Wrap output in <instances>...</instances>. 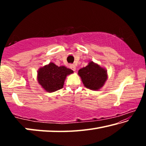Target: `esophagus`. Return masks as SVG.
<instances>
[{
    "label": "esophagus",
    "instance_id": "obj_1",
    "mask_svg": "<svg viewBox=\"0 0 146 146\" xmlns=\"http://www.w3.org/2000/svg\"><path fill=\"white\" fill-rule=\"evenodd\" d=\"M70 68L73 71H75L76 70V66L75 65H73V64H70Z\"/></svg>",
    "mask_w": 146,
    "mask_h": 146
}]
</instances>
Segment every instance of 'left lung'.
I'll list each match as a JSON object with an SVG mask.
<instances>
[{"instance_id":"1","label":"left lung","mask_w":146,"mask_h":146,"mask_svg":"<svg viewBox=\"0 0 146 146\" xmlns=\"http://www.w3.org/2000/svg\"><path fill=\"white\" fill-rule=\"evenodd\" d=\"M78 75L86 87L92 90H97L102 87L107 79V73L104 69L93 62L79 70Z\"/></svg>"}]
</instances>
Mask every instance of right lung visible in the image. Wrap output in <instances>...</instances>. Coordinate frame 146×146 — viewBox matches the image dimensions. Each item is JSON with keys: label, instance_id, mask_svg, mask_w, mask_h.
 I'll return each mask as SVG.
<instances>
[{"label": "right lung", "instance_id": "1", "mask_svg": "<svg viewBox=\"0 0 146 146\" xmlns=\"http://www.w3.org/2000/svg\"><path fill=\"white\" fill-rule=\"evenodd\" d=\"M72 73L70 69L51 62L39 70L38 81L46 91L54 92L62 88L66 76Z\"/></svg>", "mask_w": 146, "mask_h": 146}]
</instances>
